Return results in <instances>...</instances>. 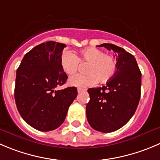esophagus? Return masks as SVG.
Wrapping results in <instances>:
<instances>
[{
    "label": "esophagus",
    "instance_id": "34e87169",
    "mask_svg": "<svg viewBox=\"0 0 160 160\" xmlns=\"http://www.w3.org/2000/svg\"><path fill=\"white\" fill-rule=\"evenodd\" d=\"M85 91V90L84 89H82V88H78V89H77V91H78L79 94H80V93L83 92V91Z\"/></svg>",
    "mask_w": 160,
    "mask_h": 160
}]
</instances>
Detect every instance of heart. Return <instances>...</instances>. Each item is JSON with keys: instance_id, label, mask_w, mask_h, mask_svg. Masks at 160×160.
Segmentation results:
<instances>
[{"instance_id": "obj_1", "label": "heart", "mask_w": 160, "mask_h": 160, "mask_svg": "<svg viewBox=\"0 0 160 160\" xmlns=\"http://www.w3.org/2000/svg\"><path fill=\"white\" fill-rule=\"evenodd\" d=\"M79 62L88 63L84 68L86 74H76L69 80V84L79 88L94 86L98 81L106 83L114 77L117 70L114 57L96 48L83 49L77 55L67 51L60 57L62 69L66 74L74 73L78 69Z\"/></svg>"}]
</instances>
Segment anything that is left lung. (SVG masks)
<instances>
[{"label": "left lung", "mask_w": 160, "mask_h": 160, "mask_svg": "<svg viewBox=\"0 0 160 160\" xmlns=\"http://www.w3.org/2000/svg\"><path fill=\"white\" fill-rule=\"evenodd\" d=\"M116 54L117 70L102 88H90L86 113L90 126L95 131L109 133L124 126L135 112L141 97L142 73L135 58L112 44H102Z\"/></svg>", "instance_id": "1"}]
</instances>
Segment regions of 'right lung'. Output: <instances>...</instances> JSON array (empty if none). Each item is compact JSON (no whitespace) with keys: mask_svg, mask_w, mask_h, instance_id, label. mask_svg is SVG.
<instances>
[{"mask_svg":"<svg viewBox=\"0 0 160 160\" xmlns=\"http://www.w3.org/2000/svg\"><path fill=\"white\" fill-rule=\"evenodd\" d=\"M65 44L47 41L25 55L16 71L15 100L25 121L41 131L58 128L77 96L75 87L57 91L68 77L60 57Z\"/></svg>","mask_w":160,"mask_h":160,"instance_id":"obj_1","label":"right lung"}]
</instances>
